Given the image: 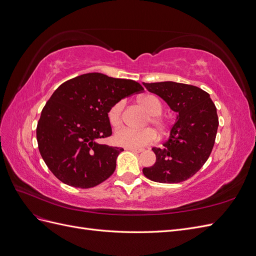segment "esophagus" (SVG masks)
Here are the masks:
<instances>
[{
  "label": "esophagus",
  "mask_w": 256,
  "mask_h": 256,
  "mask_svg": "<svg viewBox=\"0 0 256 256\" xmlns=\"http://www.w3.org/2000/svg\"><path fill=\"white\" fill-rule=\"evenodd\" d=\"M127 150H130V152H142L143 150H138V148H130V147H126Z\"/></svg>",
  "instance_id": "1"
}]
</instances>
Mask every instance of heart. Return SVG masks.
<instances>
[{"instance_id":"1","label":"heart","mask_w":256,"mask_h":256,"mask_svg":"<svg viewBox=\"0 0 256 256\" xmlns=\"http://www.w3.org/2000/svg\"><path fill=\"white\" fill-rule=\"evenodd\" d=\"M138 102L150 115L147 122H150L158 132L164 134L168 129V124L159 116L164 110L160 100L152 95H145L138 98ZM124 106H125V102L120 100L113 104L110 109L108 116H109V122L113 127H118L122 124ZM154 140H156V134L150 128L136 130L124 127L118 129L114 134V141L116 144L124 147H130V148H142L144 146L152 144Z\"/></svg>"}]
</instances>
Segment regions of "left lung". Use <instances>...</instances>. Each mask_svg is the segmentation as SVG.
<instances>
[{"instance_id": "8db88e82", "label": "left lung", "mask_w": 256, "mask_h": 256, "mask_svg": "<svg viewBox=\"0 0 256 256\" xmlns=\"http://www.w3.org/2000/svg\"><path fill=\"white\" fill-rule=\"evenodd\" d=\"M177 113L168 140L154 147L156 162L144 168L148 180L164 184L187 180L210 156L219 126L216 106L208 92L193 85L172 81L143 83Z\"/></svg>"}]
</instances>
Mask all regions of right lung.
<instances>
[{"label": "right lung", "instance_id": "add662e5", "mask_svg": "<svg viewBox=\"0 0 256 256\" xmlns=\"http://www.w3.org/2000/svg\"><path fill=\"white\" fill-rule=\"evenodd\" d=\"M142 90L134 80L99 72L60 84L44 106L36 129L38 148L53 175L82 189L108 180L124 150L98 142L112 134L108 113L122 98Z\"/></svg>", "mask_w": 256, "mask_h": 256}]
</instances>
